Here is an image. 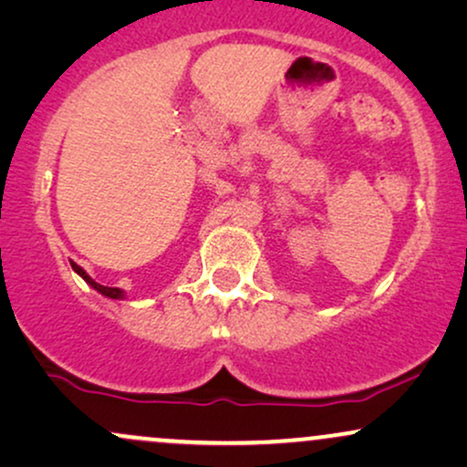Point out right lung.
I'll return each instance as SVG.
<instances>
[{"label":"right lung","instance_id":"1","mask_svg":"<svg viewBox=\"0 0 467 467\" xmlns=\"http://www.w3.org/2000/svg\"><path fill=\"white\" fill-rule=\"evenodd\" d=\"M72 270L77 272V275H78L80 278H83V281L88 283V285H92V287L96 289V292H100V294H103V296H107V298H125V292H122L120 287H105V285H100V283H96L94 278L89 276L88 272L83 270V267L74 264V261H72Z\"/></svg>","mask_w":467,"mask_h":467}]
</instances>
